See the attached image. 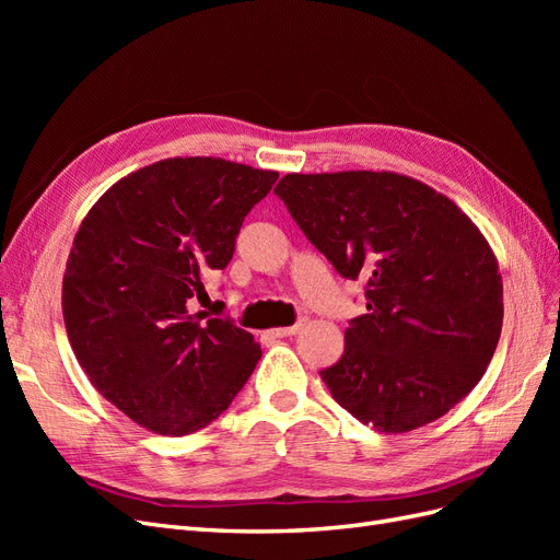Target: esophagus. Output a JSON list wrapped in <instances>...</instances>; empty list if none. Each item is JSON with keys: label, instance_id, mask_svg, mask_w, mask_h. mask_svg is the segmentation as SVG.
Wrapping results in <instances>:
<instances>
[{"label": "esophagus", "instance_id": "1", "mask_svg": "<svg viewBox=\"0 0 560 560\" xmlns=\"http://www.w3.org/2000/svg\"><path fill=\"white\" fill-rule=\"evenodd\" d=\"M301 327H303V322H296V325H292V327H276V329H270L268 334L276 336V338H284V336H294Z\"/></svg>", "mask_w": 560, "mask_h": 560}]
</instances>
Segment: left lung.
Returning <instances> with one entry per match:
<instances>
[{
  "label": "left lung",
  "mask_w": 560,
  "mask_h": 560,
  "mask_svg": "<svg viewBox=\"0 0 560 560\" xmlns=\"http://www.w3.org/2000/svg\"><path fill=\"white\" fill-rule=\"evenodd\" d=\"M273 194L338 273L366 282V313L319 371L331 397L385 434L448 413L502 331L500 266L479 226L432 186L387 171L290 173Z\"/></svg>",
  "instance_id": "obj_1"
}]
</instances>
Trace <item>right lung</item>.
Returning <instances> with one entry per match:
<instances>
[{
    "label": "right lung",
    "instance_id": "1",
    "mask_svg": "<svg viewBox=\"0 0 560 560\" xmlns=\"http://www.w3.org/2000/svg\"><path fill=\"white\" fill-rule=\"evenodd\" d=\"M276 179L224 159H165L118 179L83 217L62 278L67 338L97 393L140 428L202 430L257 366L249 331L189 306Z\"/></svg>",
    "mask_w": 560,
    "mask_h": 560
}]
</instances>
